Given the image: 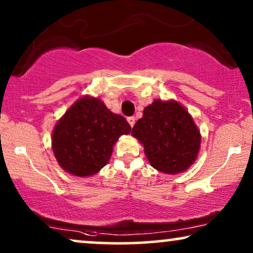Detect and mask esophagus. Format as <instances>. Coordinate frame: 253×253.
Wrapping results in <instances>:
<instances>
[{
	"instance_id": "esophagus-1",
	"label": "esophagus",
	"mask_w": 253,
	"mask_h": 253,
	"mask_svg": "<svg viewBox=\"0 0 253 253\" xmlns=\"http://www.w3.org/2000/svg\"><path fill=\"white\" fill-rule=\"evenodd\" d=\"M127 122H129V124L131 126V127H132V126H134V123H136V119H134L133 116L127 117Z\"/></svg>"
}]
</instances>
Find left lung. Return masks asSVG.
Segmentation results:
<instances>
[{"mask_svg": "<svg viewBox=\"0 0 253 253\" xmlns=\"http://www.w3.org/2000/svg\"><path fill=\"white\" fill-rule=\"evenodd\" d=\"M131 134L144 146L152 167L168 175L188 170L198 157L202 143L192 116L172 99H158L145 107Z\"/></svg>", "mask_w": 253, "mask_h": 253, "instance_id": "obj_1", "label": "left lung"}]
</instances>
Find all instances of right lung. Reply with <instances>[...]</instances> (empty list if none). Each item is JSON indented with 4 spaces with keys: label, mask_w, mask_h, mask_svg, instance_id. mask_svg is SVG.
I'll return each mask as SVG.
<instances>
[{
    "label": "right lung",
    "mask_w": 253,
    "mask_h": 253,
    "mask_svg": "<svg viewBox=\"0 0 253 253\" xmlns=\"http://www.w3.org/2000/svg\"><path fill=\"white\" fill-rule=\"evenodd\" d=\"M131 126L98 98H79L55 124L51 148L58 165L69 174L88 177L108 164L113 147Z\"/></svg>",
    "instance_id": "1"
}]
</instances>
